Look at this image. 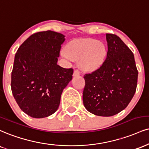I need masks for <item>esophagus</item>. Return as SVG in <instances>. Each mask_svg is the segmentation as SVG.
I'll list each match as a JSON object with an SVG mask.
<instances>
[{"instance_id": "esophagus-1", "label": "esophagus", "mask_w": 149, "mask_h": 149, "mask_svg": "<svg viewBox=\"0 0 149 149\" xmlns=\"http://www.w3.org/2000/svg\"><path fill=\"white\" fill-rule=\"evenodd\" d=\"M80 75V72L78 70H74V71H73V76L74 77H77V76H79Z\"/></svg>"}]
</instances>
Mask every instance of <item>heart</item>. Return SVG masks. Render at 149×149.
<instances>
[{
  "label": "heart",
  "instance_id": "obj_1",
  "mask_svg": "<svg viewBox=\"0 0 149 149\" xmlns=\"http://www.w3.org/2000/svg\"><path fill=\"white\" fill-rule=\"evenodd\" d=\"M65 55L79 60L80 66L85 71H92L101 67L107 56V46L101 41L94 39H79L70 42Z\"/></svg>",
  "mask_w": 149,
  "mask_h": 149
}]
</instances>
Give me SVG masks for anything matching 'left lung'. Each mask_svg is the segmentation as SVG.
Returning a JSON list of instances; mask_svg holds the SVG:
<instances>
[{"label":"left lung","instance_id":"obj_1","mask_svg":"<svg viewBox=\"0 0 149 149\" xmlns=\"http://www.w3.org/2000/svg\"><path fill=\"white\" fill-rule=\"evenodd\" d=\"M107 53L96 71L84 76L83 104L97 116H111L124 110L135 94L138 71L132 52L118 36L106 34Z\"/></svg>","mask_w":149,"mask_h":149}]
</instances>
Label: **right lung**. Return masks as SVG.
<instances>
[{"label": "right lung", "instance_id": "right-lung-1", "mask_svg": "<svg viewBox=\"0 0 149 149\" xmlns=\"http://www.w3.org/2000/svg\"><path fill=\"white\" fill-rule=\"evenodd\" d=\"M64 35L39 32L23 43L14 57L11 88L21 110L33 118L56 112L63 89L72 80L73 69L57 64Z\"/></svg>", "mask_w": 149, "mask_h": 149}]
</instances>
